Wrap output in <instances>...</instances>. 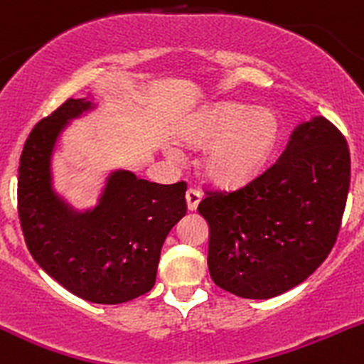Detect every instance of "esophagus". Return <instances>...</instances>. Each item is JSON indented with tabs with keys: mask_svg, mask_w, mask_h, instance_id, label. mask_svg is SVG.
Masks as SVG:
<instances>
[{
	"mask_svg": "<svg viewBox=\"0 0 364 364\" xmlns=\"http://www.w3.org/2000/svg\"><path fill=\"white\" fill-rule=\"evenodd\" d=\"M200 197H203V193H200V190L196 188V186H190V188L186 190V204H188V210H196Z\"/></svg>",
	"mask_w": 364,
	"mask_h": 364,
	"instance_id": "34e87169",
	"label": "esophagus"
}]
</instances>
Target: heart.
I'll list each match as a JSON object with an SVG mask.
<instances>
[{
	"label": "heart",
	"instance_id": "b5f03b06",
	"mask_svg": "<svg viewBox=\"0 0 364 364\" xmlns=\"http://www.w3.org/2000/svg\"><path fill=\"white\" fill-rule=\"evenodd\" d=\"M279 128L274 108L217 101L183 121L178 136L190 147L210 146L204 168L211 178L238 181L259 171L276 147Z\"/></svg>",
	"mask_w": 364,
	"mask_h": 364
}]
</instances>
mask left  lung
I'll use <instances>...</instances> for the list:
<instances>
[{"instance_id": "1", "label": "left lung", "mask_w": 364, "mask_h": 364, "mask_svg": "<svg viewBox=\"0 0 364 364\" xmlns=\"http://www.w3.org/2000/svg\"><path fill=\"white\" fill-rule=\"evenodd\" d=\"M350 186L343 133L323 117L299 126L284 153L235 188L206 186L213 283L272 299L308 279L336 243Z\"/></svg>"}]
</instances>
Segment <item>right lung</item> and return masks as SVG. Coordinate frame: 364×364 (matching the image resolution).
<instances>
[{
  "label": "right lung",
  "mask_w": 364,
  "mask_h": 364,
  "mask_svg": "<svg viewBox=\"0 0 364 364\" xmlns=\"http://www.w3.org/2000/svg\"><path fill=\"white\" fill-rule=\"evenodd\" d=\"M90 101L67 100L35 124L24 142L17 213L33 259L65 290L97 304H121L156 281L161 245L186 215V183L158 185L115 172L100 204L74 213L51 190L49 158L69 119Z\"/></svg>",
  "instance_id": "obj_1"
}]
</instances>
